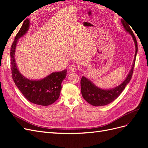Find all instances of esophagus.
Masks as SVG:
<instances>
[{
	"instance_id": "obj_1",
	"label": "esophagus",
	"mask_w": 148,
	"mask_h": 148,
	"mask_svg": "<svg viewBox=\"0 0 148 148\" xmlns=\"http://www.w3.org/2000/svg\"><path fill=\"white\" fill-rule=\"evenodd\" d=\"M78 68H77V66L75 65H71L70 69H69V70L70 71H71V72H75V71H77Z\"/></svg>"
}]
</instances>
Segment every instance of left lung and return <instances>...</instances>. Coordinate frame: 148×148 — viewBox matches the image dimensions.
Instances as JSON below:
<instances>
[{
    "mask_svg": "<svg viewBox=\"0 0 148 148\" xmlns=\"http://www.w3.org/2000/svg\"><path fill=\"white\" fill-rule=\"evenodd\" d=\"M121 23H122L123 28L126 31V32L132 36L134 43H135V57H134L132 68L127 77L125 78V80L122 83L118 85L117 86L110 89H103L98 87L90 79L83 76L81 79V82H80L82 95L84 99L92 106H102L109 104L110 102H113L122 92L125 86L128 84L132 78L138 52V44L135 35H134L131 28L130 27V25L123 20V19H121Z\"/></svg>",
    "mask_w": 148,
    "mask_h": 148,
    "instance_id": "obj_1",
    "label": "left lung"
}]
</instances>
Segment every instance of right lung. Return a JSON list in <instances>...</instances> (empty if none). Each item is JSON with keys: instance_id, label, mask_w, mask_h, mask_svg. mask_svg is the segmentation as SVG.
I'll return each instance as SVG.
<instances>
[{"instance_id": "right-lung-1", "label": "right lung", "mask_w": 148, "mask_h": 148, "mask_svg": "<svg viewBox=\"0 0 148 148\" xmlns=\"http://www.w3.org/2000/svg\"><path fill=\"white\" fill-rule=\"evenodd\" d=\"M29 26L30 21L26 18L12 45L10 60L12 78L26 99L35 104L47 106L59 99L62 89L61 84L66 77V70L52 72L39 79H28L20 72L15 58V50L19 39L28 33Z\"/></svg>"}]
</instances>
